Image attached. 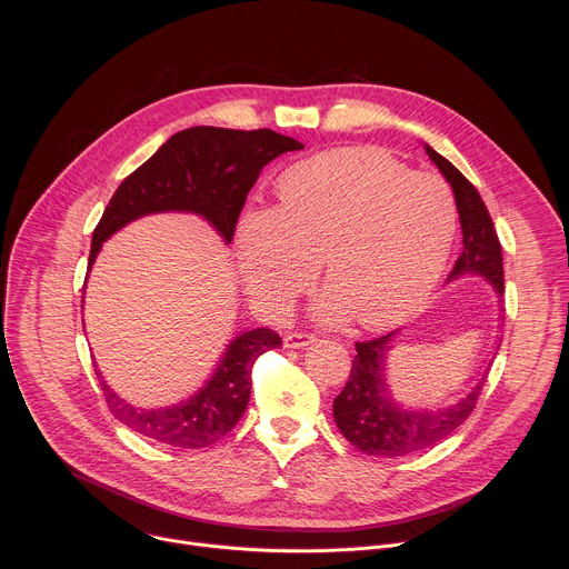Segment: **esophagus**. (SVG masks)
Instances as JSON below:
<instances>
[{"instance_id":"1","label":"esophagus","mask_w":569,"mask_h":569,"mask_svg":"<svg viewBox=\"0 0 569 569\" xmlns=\"http://www.w3.org/2000/svg\"><path fill=\"white\" fill-rule=\"evenodd\" d=\"M310 342H315V336L312 333H286L283 338V347L286 349H301V347H308Z\"/></svg>"}]
</instances>
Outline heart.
<instances>
[{"instance_id": "1", "label": "heart", "mask_w": 569, "mask_h": 569, "mask_svg": "<svg viewBox=\"0 0 569 569\" xmlns=\"http://www.w3.org/2000/svg\"><path fill=\"white\" fill-rule=\"evenodd\" d=\"M279 207L238 227V270L252 299L279 312L323 263L321 308L380 329L419 308L437 286L457 229L450 189L378 148H338L297 161Z\"/></svg>"}]
</instances>
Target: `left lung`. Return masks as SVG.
Instances as JSON below:
<instances>
[{"label": "left lung", "instance_id": "obj_1", "mask_svg": "<svg viewBox=\"0 0 569 569\" xmlns=\"http://www.w3.org/2000/svg\"><path fill=\"white\" fill-rule=\"evenodd\" d=\"M430 159L439 167L455 191L459 222L463 229V252L457 259L450 279L459 274H483L496 290L505 292L502 248L489 209L481 196L450 161L435 148L426 146ZM389 333L356 342V358L345 389L333 400V415L340 432L365 455L402 457L430 448L455 432L475 410L483 380L459 402L439 412H408L389 400L382 382V360Z\"/></svg>", "mask_w": 569, "mask_h": 569}]
</instances>
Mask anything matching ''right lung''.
I'll return each instance as SVG.
<instances>
[{
  "label": "right lung",
  "instance_id": "1",
  "mask_svg": "<svg viewBox=\"0 0 569 569\" xmlns=\"http://www.w3.org/2000/svg\"><path fill=\"white\" fill-rule=\"evenodd\" d=\"M301 148L303 143L297 139L268 128L196 126L180 130L114 191L92 233L90 268L103 240L130 220L157 211L200 213L231 242L238 216L263 167L283 152ZM279 345L281 338L272 329L240 333L204 389L176 408H132L101 380L99 371L97 376L110 412L130 430L176 448H207L240 421L250 400L257 358Z\"/></svg>",
  "mask_w": 569,
  "mask_h": 569
}]
</instances>
